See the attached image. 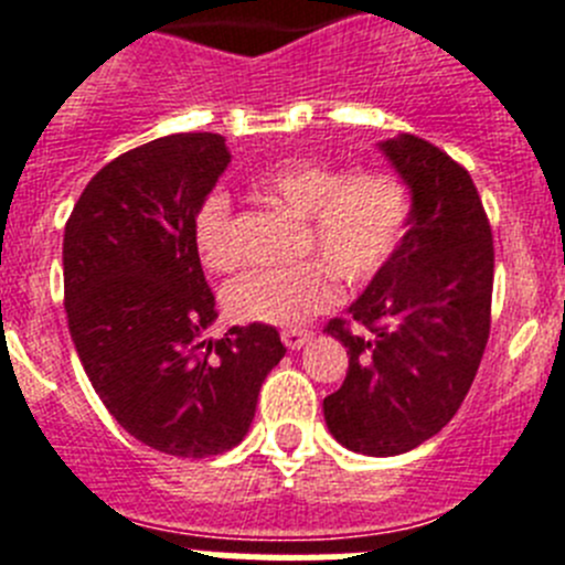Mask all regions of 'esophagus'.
Returning a JSON list of instances; mask_svg holds the SVG:
<instances>
[{"mask_svg": "<svg viewBox=\"0 0 565 565\" xmlns=\"http://www.w3.org/2000/svg\"><path fill=\"white\" fill-rule=\"evenodd\" d=\"M279 337H282V344H286L288 351H299L311 339V331H306V328H286Z\"/></svg>", "mask_w": 565, "mask_h": 565, "instance_id": "obj_1", "label": "esophagus"}]
</instances>
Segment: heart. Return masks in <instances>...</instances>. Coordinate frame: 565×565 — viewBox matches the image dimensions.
I'll return each instance as SVG.
<instances>
[{
  "label": "heart",
  "mask_w": 565,
  "mask_h": 565,
  "mask_svg": "<svg viewBox=\"0 0 565 565\" xmlns=\"http://www.w3.org/2000/svg\"><path fill=\"white\" fill-rule=\"evenodd\" d=\"M266 201L299 217L294 266L243 271L223 288V306L237 322L299 326L337 299V277L364 288L396 257L413 214L411 186L387 169L348 172L326 161L294 158L254 181ZM192 243L203 266H237L239 243L234 203L223 189H209L192 212Z\"/></svg>",
  "instance_id": "b5f03b06"
}]
</instances>
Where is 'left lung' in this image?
I'll list each match as a JSON object with an SVG mask.
<instances>
[{
	"label": "left lung",
	"instance_id": "8db88e82",
	"mask_svg": "<svg viewBox=\"0 0 565 565\" xmlns=\"http://www.w3.org/2000/svg\"><path fill=\"white\" fill-rule=\"evenodd\" d=\"M413 192L396 257L326 326L348 376L322 402L331 436L362 456H398L441 433L476 379L492 319L495 248L467 169L436 143H382Z\"/></svg>",
	"mask_w": 565,
	"mask_h": 565
}]
</instances>
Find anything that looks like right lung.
Segmentation results:
<instances>
[{"label":"right lung","instance_id":"add662e5","mask_svg":"<svg viewBox=\"0 0 565 565\" xmlns=\"http://www.w3.org/2000/svg\"><path fill=\"white\" fill-rule=\"evenodd\" d=\"M226 167L214 132L141 143L93 174L64 226V311L84 371L129 436L178 458L237 447L286 356L259 322L201 337L217 308L192 212Z\"/></svg>","mask_w":565,"mask_h":565}]
</instances>
